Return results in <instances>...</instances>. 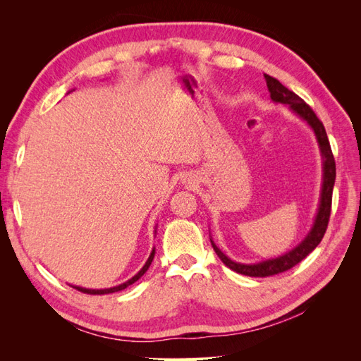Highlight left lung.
<instances>
[{"label":"left lung","instance_id":"obj_1","mask_svg":"<svg viewBox=\"0 0 361 361\" xmlns=\"http://www.w3.org/2000/svg\"><path fill=\"white\" fill-rule=\"evenodd\" d=\"M265 80H267L271 99L277 104L288 105L295 114L300 116L302 120H305L307 125L313 129L316 140H318L319 149H321L322 159H324V179H322L321 202H319V207H318V214H316L314 223L310 228V232L297 247L292 248L290 251H288V253H285L283 256L259 262V264H239V262H233L232 259H228L211 239V244L215 250L216 256L221 259V262L226 267L233 269L235 272H238V274H244V276H250V277H269V276L280 274V272H285V271L290 269L292 267L300 264V262L305 256H309L312 251L319 245V243L322 241V238L325 235L326 226H329L330 212H331L333 187H334V180H336V162H334V157H333V152L330 147L329 137H326L325 128H324L321 120L316 117L314 111L301 99L298 94H295L293 92L286 89V87L283 85L279 80L272 78V76H269L267 73H265Z\"/></svg>","mask_w":361,"mask_h":361}]
</instances>
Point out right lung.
I'll return each mask as SVG.
<instances>
[{
    "mask_svg": "<svg viewBox=\"0 0 361 361\" xmlns=\"http://www.w3.org/2000/svg\"><path fill=\"white\" fill-rule=\"evenodd\" d=\"M154 256H155V248L152 250V253H150L147 262L145 264V267L141 268L133 279H129L128 281L122 283V285H118V286H114V288H110V289H85V288H80V286H72V288H75L76 290H80V292H84V293H90V295H104V293H113V292L123 290L125 288H128L129 285H133V283H135L141 276L145 274V272L149 269V267H150V264H152V260H154Z\"/></svg>",
    "mask_w": 361,
    "mask_h": 361,
    "instance_id": "1",
    "label": "right lung"
}]
</instances>
